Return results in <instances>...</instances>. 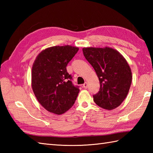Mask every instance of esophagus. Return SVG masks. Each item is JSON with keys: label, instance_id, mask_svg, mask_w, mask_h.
<instances>
[{"label": "esophagus", "instance_id": "esophagus-1", "mask_svg": "<svg viewBox=\"0 0 153 153\" xmlns=\"http://www.w3.org/2000/svg\"><path fill=\"white\" fill-rule=\"evenodd\" d=\"M87 86H88V84H87V82H85V83H84L83 85V88L87 89Z\"/></svg>", "mask_w": 153, "mask_h": 153}]
</instances>
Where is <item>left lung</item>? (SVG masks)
Returning a JSON list of instances; mask_svg holds the SVG:
<instances>
[{
	"label": "left lung",
	"mask_w": 153,
	"mask_h": 153,
	"mask_svg": "<svg viewBox=\"0 0 153 153\" xmlns=\"http://www.w3.org/2000/svg\"><path fill=\"white\" fill-rule=\"evenodd\" d=\"M82 50L100 82L99 91L93 95L94 101L104 109L117 108L128 95L131 84V70L128 63L112 48L85 47Z\"/></svg>",
	"instance_id": "left-lung-1"
}]
</instances>
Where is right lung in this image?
Here are the masks:
<instances>
[{"instance_id":"1","label":"right lung","mask_w":153,"mask_h":153,"mask_svg":"<svg viewBox=\"0 0 153 153\" xmlns=\"http://www.w3.org/2000/svg\"><path fill=\"white\" fill-rule=\"evenodd\" d=\"M78 47L54 46L42 51L32 66L31 87L37 100L47 111L62 114L76 101L79 89L66 70Z\"/></svg>"}]
</instances>
